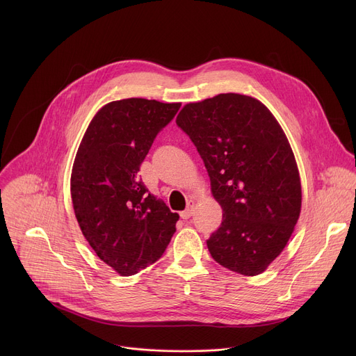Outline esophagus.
Returning <instances> with one entry per match:
<instances>
[{"label": "esophagus", "mask_w": 356, "mask_h": 356, "mask_svg": "<svg viewBox=\"0 0 356 356\" xmlns=\"http://www.w3.org/2000/svg\"><path fill=\"white\" fill-rule=\"evenodd\" d=\"M193 213H194V202L191 201V202H188L187 209L180 213V217H181L183 220H188V218L193 216Z\"/></svg>", "instance_id": "obj_1"}]
</instances>
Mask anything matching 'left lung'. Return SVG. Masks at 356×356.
<instances>
[{"instance_id":"obj_1","label":"left lung","mask_w":356,"mask_h":356,"mask_svg":"<svg viewBox=\"0 0 356 356\" xmlns=\"http://www.w3.org/2000/svg\"><path fill=\"white\" fill-rule=\"evenodd\" d=\"M209 172L222 222L207 241L216 262L257 276L280 255L301 210L290 143L259 99L218 94L183 107L176 118Z\"/></svg>"}]
</instances>
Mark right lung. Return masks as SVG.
I'll use <instances>...</instances> for the list:
<instances>
[{"instance_id":"1","label":"right lung","mask_w":356,"mask_h":356,"mask_svg":"<svg viewBox=\"0 0 356 356\" xmlns=\"http://www.w3.org/2000/svg\"><path fill=\"white\" fill-rule=\"evenodd\" d=\"M180 106L113 101L95 114L79 146L70 179L74 214L97 257L121 276L155 264L176 231L179 214L149 193L138 172Z\"/></svg>"}]
</instances>
